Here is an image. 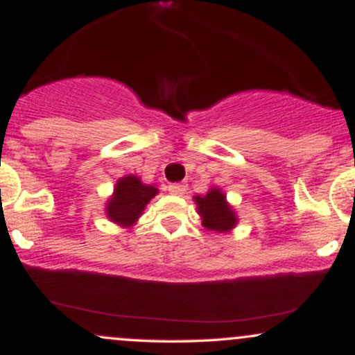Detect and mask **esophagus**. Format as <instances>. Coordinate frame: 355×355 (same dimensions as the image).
<instances>
[{
	"mask_svg": "<svg viewBox=\"0 0 355 355\" xmlns=\"http://www.w3.org/2000/svg\"><path fill=\"white\" fill-rule=\"evenodd\" d=\"M168 191L172 195H178V197H180V195H183L187 191V185L185 183H170Z\"/></svg>",
	"mask_w": 355,
	"mask_h": 355,
	"instance_id": "esophagus-1",
	"label": "esophagus"
}]
</instances>
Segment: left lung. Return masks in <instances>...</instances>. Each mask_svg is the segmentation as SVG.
<instances>
[{"label": "left lung", "instance_id": "8db88e82", "mask_svg": "<svg viewBox=\"0 0 355 355\" xmlns=\"http://www.w3.org/2000/svg\"><path fill=\"white\" fill-rule=\"evenodd\" d=\"M198 205V214H200L203 227L210 230L227 232L234 229L237 218H235L234 210L230 209L225 200V195L220 190H210L203 197H195Z\"/></svg>", "mask_w": 355, "mask_h": 355}]
</instances>
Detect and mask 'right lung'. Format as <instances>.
Returning a JSON list of instances; mask_svg holds the SVG:
<instances>
[{
  "label": "right lung",
  "mask_w": 355,
  "mask_h": 355,
  "mask_svg": "<svg viewBox=\"0 0 355 355\" xmlns=\"http://www.w3.org/2000/svg\"><path fill=\"white\" fill-rule=\"evenodd\" d=\"M157 191L158 190L153 185H144L133 175L121 178L118 180L115 193L108 202V218L115 223H120L121 227H130L137 222L145 205L157 195Z\"/></svg>",
  "instance_id": "right-lung-1"
}]
</instances>
